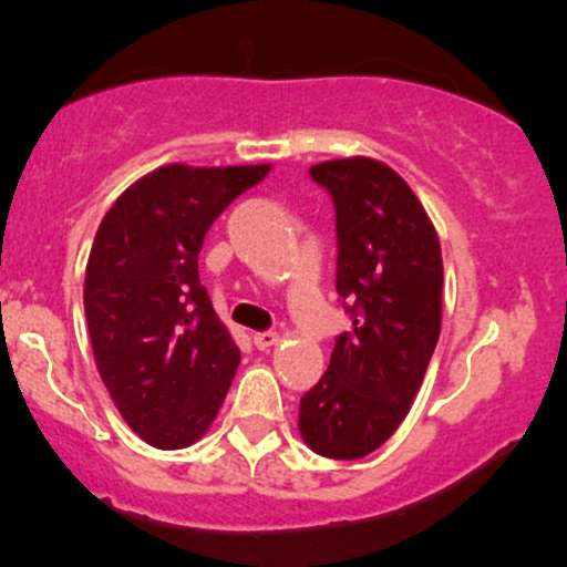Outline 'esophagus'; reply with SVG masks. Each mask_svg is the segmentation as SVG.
<instances>
[{"mask_svg":"<svg viewBox=\"0 0 567 567\" xmlns=\"http://www.w3.org/2000/svg\"><path fill=\"white\" fill-rule=\"evenodd\" d=\"M277 341H279V336L271 333V330H266V333H256V336H252V343H256V347L261 349V351L271 349Z\"/></svg>","mask_w":567,"mask_h":567,"instance_id":"1","label":"esophagus"}]
</instances>
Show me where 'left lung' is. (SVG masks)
I'll return each instance as SVG.
<instances>
[{
    "instance_id": "8db88e82",
    "label": "left lung",
    "mask_w": 567,
    "mask_h": 567,
    "mask_svg": "<svg viewBox=\"0 0 567 567\" xmlns=\"http://www.w3.org/2000/svg\"><path fill=\"white\" fill-rule=\"evenodd\" d=\"M333 194L336 288L349 298V333L303 394L298 432L315 453L365 458L405 421L442 324V250L432 218L386 162L343 157L311 165Z\"/></svg>"
}]
</instances>
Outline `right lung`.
I'll list each match as a JSON object with an SVG mask.
<instances>
[{
  "mask_svg": "<svg viewBox=\"0 0 567 567\" xmlns=\"http://www.w3.org/2000/svg\"><path fill=\"white\" fill-rule=\"evenodd\" d=\"M271 165H162L127 186L97 226L84 271L95 368L116 410L159 451L216 421L239 349L199 282L205 234Z\"/></svg>",
  "mask_w": 567,
  "mask_h": 567,
  "instance_id": "obj_1",
  "label": "right lung"
}]
</instances>
